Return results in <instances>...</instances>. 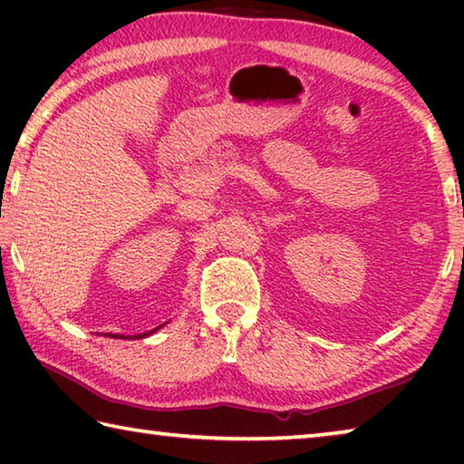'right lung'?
<instances>
[{
  "label": "right lung",
  "mask_w": 464,
  "mask_h": 464,
  "mask_svg": "<svg viewBox=\"0 0 464 464\" xmlns=\"http://www.w3.org/2000/svg\"><path fill=\"white\" fill-rule=\"evenodd\" d=\"M163 325H166V324H161L160 327H155V329H151V332H149V334H139V335H121V334H104L106 337H114V340H140V337H147V335H151V334H155L157 332V329H161Z\"/></svg>",
  "instance_id": "right-lung-1"
}]
</instances>
